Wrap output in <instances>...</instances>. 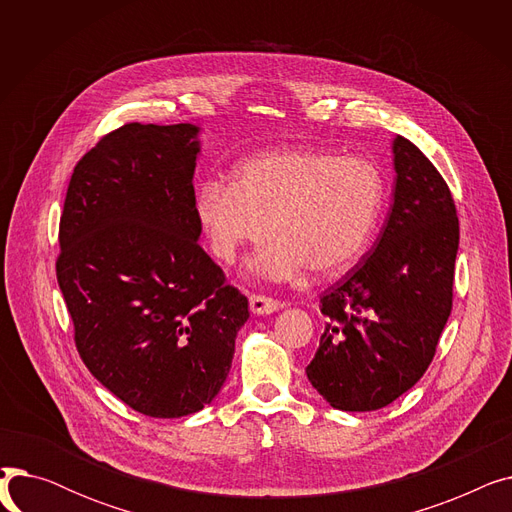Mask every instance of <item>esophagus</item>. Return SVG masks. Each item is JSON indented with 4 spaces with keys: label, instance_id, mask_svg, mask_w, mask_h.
I'll use <instances>...</instances> for the list:
<instances>
[{
    "label": "esophagus",
    "instance_id": "34e87169",
    "mask_svg": "<svg viewBox=\"0 0 512 512\" xmlns=\"http://www.w3.org/2000/svg\"><path fill=\"white\" fill-rule=\"evenodd\" d=\"M282 301H276L272 297H265V294H251L249 297V307L253 313L257 315H267V313H274L278 309H282Z\"/></svg>",
    "mask_w": 512,
    "mask_h": 512
}]
</instances>
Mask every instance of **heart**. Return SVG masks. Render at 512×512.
Segmentation results:
<instances>
[{
    "label": "heart",
    "mask_w": 512,
    "mask_h": 512,
    "mask_svg": "<svg viewBox=\"0 0 512 512\" xmlns=\"http://www.w3.org/2000/svg\"><path fill=\"white\" fill-rule=\"evenodd\" d=\"M386 205V178L365 157L332 149L288 147L242 161L234 182L207 178L197 186L195 213L213 255L234 261L257 245L270 222L272 238L255 270L292 276L342 274L367 253Z\"/></svg>",
    "instance_id": "heart-1"
}]
</instances>
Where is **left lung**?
Instances as JSON below:
<instances>
[{"instance_id": "1", "label": "left lung", "mask_w": 512, "mask_h": 512, "mask_svg": "<svg viewBox=\"0 0 512 512\" xmlns=\"http://www.w3.org/2000/svg\"><path fill=\"white\" fill-rule=\"evenodd\" d=\"M394 203L369 255L319 297L326 328L307 365L340 411H375L413 388L434 361L452 311L459 215L436 166L394 139Z\"/></svg>"}]
</instances>
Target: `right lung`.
I'll return each mask as SVG.
<instances>
[{
  "instance_id": "1",
  "label": "right lung",
  "mask_w": 512,
  "mask_h": 512,
  "mask_svg": "<svg viewBox=\"0 0 512 512\" xmlns=\"http://www.w3.org/2000/svg\"><path fill=\"white\" fill-rule=\"evenodd\" d=\"M193 124L128 122L74 166L58 284L76 351L134 411L193 415L224 386L249 301L197 242Z\"/></svg>"
}]
</instances>
